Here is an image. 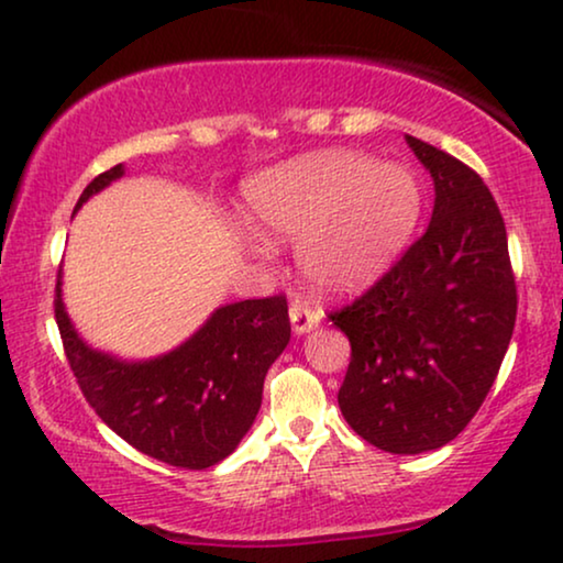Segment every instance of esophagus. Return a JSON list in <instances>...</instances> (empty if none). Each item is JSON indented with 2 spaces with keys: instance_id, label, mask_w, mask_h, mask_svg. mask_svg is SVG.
I'll list each match as a JSON object with an SVG mask.
<instances>
[{
  "instance_id": "1",
  "label": "esophagus",
  "mask_w": 563,
  "mask_h": 563,
  "mask_svg": "<svg viewBox=\"0 0 563 563\" xmlns=\"http://www.w3.org/2000/svg\"><path fill=\"white\" fill-rule=\"evenodd\" d=\"M289 320H291V328H295V333L305 335V333H310V330L318 328L320 314L314 312L312 307H307L305 302H295L289 307Z\"/></svg>"
}]
</instances>
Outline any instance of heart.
Listing matches in <instances>:
<instances>
[{
    "mask_svg": "<svg viewBox=\"0 0 563 563\" xmlns=\"http://www.w3.org/2000/svg\"><path fill=\"white\" fill-rule=\"evenodd\" d=\"M420 184L402 166L322 151L256 176L245 189L251 225L268 241H302L299 266L322 291H361L415 233Z\"/></svg>",
    "mask_w": 563,
    "mask_h": 563,
    "instance_id": "1",
    "label": "heart"
}]
</instances>
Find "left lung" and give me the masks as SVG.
<instances>
[{"label":"left lung","mask_w":563,"mask_h":563,"mask_svg":"<svg viewBox=\"0 0 563 563\" xmlns=\"http://www.w3.org/2000/svg\"><path fill=\"white\" fill-rule=\"evenodd\" d=\"M407 145L433 176L430 225L330 320L351 341L338 391L345 422L376 449L412 456L451 443L482 407L510 345L518 291L487 184L418 137Z\"/></svg>","instance_id":"obj_1"}]
</instances>
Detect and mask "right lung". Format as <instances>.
<instances>
[{"label":"right lung","mask_w":563,"mask_h":563,"mask_svg":"<svg viewBox=\"0 0 563 563\" xmlns=\"http://www.w3.org/2000/svg\"><path fill=\"white\" fill-rule=\"evenodd\" d=\"M122 174V164L99 174L76 210ZM60 279L58 268L53 305L64 351L99 418L133 449L168 466L210 468L228 459L256 420L268 366L289 343L287 299L276 295L222 305L174 351L122 361L95 351L76 333Z\"/></svg>","instance_id":"obj_1"}]
</instances>
